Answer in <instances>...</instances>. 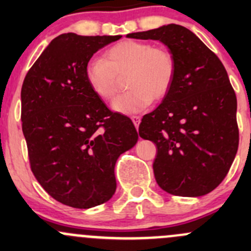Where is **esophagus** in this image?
<instances>
[{
    "mask_svg": "<svg viewBox=\"0 0 251 251\" xmlns=\"http://www.w3.org/2000/svg\"><path fill=\"white\" fill-rule=\"evenodd\" d=\"M131 120H132L133 124H135L136 128H138V126H140V123H141V116L133 115V116H131Z\"/></svg>",
    "mask_w": 251,
    "mask_h": 251,
    "instance_id": "1",
    "label": "esophagus"
}]
</instances>
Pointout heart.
<instances>
[{
  "mask_svg": "<svg viewBox=\"0 0 251 251\" xmlns=\"http://www.w3.org/2000/svg\"><path fill=\"white\" fill-rule=\"evenodd\" d=\"M176 60L171 50L149 42L126 40L103 52L102 59L88 62L85 75L91 90L103 100H111L126 76L125 95L114 102V110L135 114L151 100H161L173 86Z\"/></svg>",
  "mask_w": 251,
  "mask_h": 251,
  "instance_id": "b5f03b06",
  "label": "heart"
}]
</instances>
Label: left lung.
Listing matches in <instances>:
<instances>
[{
	"mask_svg": "<svg viewBox=\"0 0 251 251\" xmlns=\"http://www.w3.org/2000/svg\"><path fill=\"white\" fill-rule=\"evenodd\" d=\"M127 37L159 40L174 54L176 74L161 104L138 132L154 142L156 183L168 193L201 197L228 174L239 143L237 97L221 60L187 27L164 25Z\"/></svg>",
	"mask_w": 251,
	"mask_h": 251,
	"instance_id": "1",
	"label": "left lung"
}]
</instances>
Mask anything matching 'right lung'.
<instances>
[{"instance_id": "add662e5", "label": "right lung", "mask_w": 251, "mask_h": 251, "mask_svg": "<svg viewBox=\"0 0 251 251\" xmlns=\"http://www.w3.org/2000/svg\"><path fill=\"white\" fill-rule=\"evenodd\" d=\"M120 37L59 35L23 82L30 168L42 188L68 206L88 209L109 201L116 160L137 143L131 119L108 109L85 75L92 55Z\"/></svg>"}]
</instances>
